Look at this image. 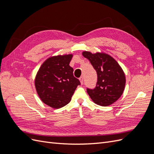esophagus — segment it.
Returning a JSON list of instances; mask_svg holds the SVG:
<instances>
[{"label":"esophagus","mask_w":154,"mask_h":154,"mask_svg":"<svg viewBox=\"0 0 154 154\" xmlns=\"http://www.w3.org/2000/svg\"><path fill=\"white\" fill-rule=\"evenodd\" d=\"M80 81L81 84L83 85V76H82V77L80 78Z\"/></svg>","instance_id":"obj_1"}]
</instances>
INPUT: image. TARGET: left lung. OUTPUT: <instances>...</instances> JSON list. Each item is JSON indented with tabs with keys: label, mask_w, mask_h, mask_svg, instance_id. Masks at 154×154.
<instances>
[{
	"label": "left lung",
	"mask_w": 154,
	"mask_h": 154,
	"mask_svg": "<svg viewBox=\"0 0 154 154\" xmlns=\"http://www.w3.org/2000/svg\"><path fill=\"white\" fill-rule=\"evenodd\" d=\"M82 54L89 60L97 76L96 87L87 88L88 94L98 105L107 106L113 104L125 90L126 78L122 68L114 58L105 53L83 51Z\"/></svg>",
	"instance_id": "1"
}]
</instances>
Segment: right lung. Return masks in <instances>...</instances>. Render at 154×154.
<instances>
[{
	"label": "right lung",
	"mask_w": 154,
	"mask_h": 154,
	"mask_svg": "<svg viewBox=\"0 0 154 154\" xmlns=\"http://www.w3.org/2000/svg\"><path fill=\"white\" fill-rule=\"evenodd\" d=\"M72 54L53 56L42 64L35 79L36 91L43 103L53 109L66 106L78 85V79L69 66Z\"/></svg>",
	"instance_id": "obj_1"
}]
</instances>
